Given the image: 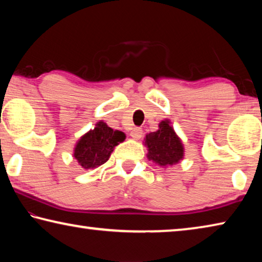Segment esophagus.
Listing matches in <instances>:
<instances>
[{"mask_svg": "<svg viewBox=\"0 0 262 262\" xmlns=\"http://www.w3.org/2000/svg\"><path fill=\"white\" fill-rule=\"evenodd\" d=\"M142 135H143V130H142L141 128H137L136 127V128H134V129L130 132V136L134 140H140L141 137H142Z\"/></svg>", "mask_w": 262, "mask_h": 262, "instance_id": "1", "label": "esophagus"}]
</instances>
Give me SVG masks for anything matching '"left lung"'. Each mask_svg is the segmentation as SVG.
Instances as JSON below:
<instances>
[{
  "mask_svg": "<svg viewBox=\"0 0 262 262\" xmlns=\"http://www.w3.org/2000/svg\"><path fill=\"white\" fill-rule=\"evenodd\" d=\"M144 145L148 149L147 157L158 166L166 168L183 161L185 148L178 134L171 126L168 119L158 123L156 132L148 133L144 137Z\"/></svg>",
  "mask_w": 262,
  "mask_h": 262,
  "instance_id": "obj_1",
  "label": "left lung"
}]
</instances>
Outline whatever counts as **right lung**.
Masks as SVG:
<instances>
[{"label":"right lung","instance_id":"right-lung-1","mask_svg":"<svg viewBox=\"0 0 262 262\" xmlns=\"http://www.w3.org/2000/svg\"><path fill=\"white\" fill-rule=\"evenodd\" d=\"M125 139V133L114 130L100 120L94 129L79 137L75 144L73 157L84 170H94L107 162L114 148Z\"/></svg>","mask_w":262,"mask_h":262}]
</instances>
